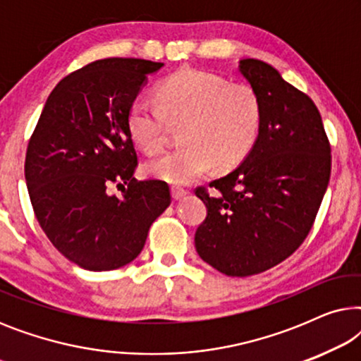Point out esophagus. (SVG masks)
I'll list each match as a JSON object with an SVG mask.
<instances>
[{
    "mask_svg": "<svg viewBox=\"0 0 361 361\" xmlns=\"http://www.w3.org/2000/svg\"><path fill=\"white\" fill-rule=\"evenodd\" d=\"M171 194H172V199L179 200V199H182V197H185L187 194H189V190L184 189V187H179V185H172V189H171Z\"/></svg>",
    "mask_w": 361,
    "mask_h": 361,
    "instance_id": "1",
    "label": "esophagus"
}]
</instances>
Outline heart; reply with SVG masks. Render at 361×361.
I'll list each match as a JSON object with an SVG mask.
<instances>
[{"instance_id":"obj_1","label":"heart","mask_w":361,"mask_h":361,"mask_svg":"<svg viewBox=\"0 0 361 361\" xmlns=\"http://www.w3.org/2000/svg\"><path fill=\"white\" fill-rule=\"evenodd\" d=\"M156 95L157 102L140 97L131 103V137L145 151L156 152L164 147L172 125H182L184 145L147 162L149 176L187 184L214 167L231 169L253 151L263 123V103L248 83L180 68L157 85Z\"/></svg>"}]
</instances>
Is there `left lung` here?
Listing matches in <instances>:
<instances>
[{
    "instance_id": "1",
    "label": "left lung",
    "mask_w": 361,
    "mask_h": 361,
    "mask_svg": "<svg viewBox=\"0 0 361 361\" xmlns=\"http://www.w3.org/2000/svg\"><path fill=\"white\" fill-rule=\"evenodd\" d=\"M240 72L263 103L259 137L235 171L195 189L207 205L195 231L197 253L233 278L268 271L304 243L332 167L330 141L310 97L256 59L240 61Z\"/></svg>"
}]
</instances>
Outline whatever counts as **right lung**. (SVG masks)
I'll list each match as a JSON object with an SVG mask.
<instances>
[{
	"instance_id": "add662e5",
	"label": "right lung",
	"mask_w": 361,
	"mask_h": 361,
	"mask_svg": "<svg viewBox=\"0 0 361 361\" xmlns=\"http://www.w3.org/2000/svg\"><path fill=\"white\" fill-rule=\"evenodd\" d=\"M145 59H102L68 73L49 95L24 162L36 219L68 261L111 271L141 253L171 204L162 180H136L137 152L128 111L147 73ZM115 185L122 190L111 196Z\"/></svg>"
}]
</instances>
